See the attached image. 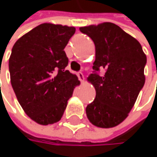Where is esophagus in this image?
Here are the masks:
<instances>
[{
  "label": "esophagus",
  "instance_id": "obj_1",
  "mask_svg": "<svg viewBox=\"0 0 157 157\" xmlns=\"http://www.w3.org/2000/svg\"><path fill=\"white\" fill-rule=\"evenodd\" d=\"M77 75H78V78L81 82H83V81H84V76H83V75H82V72H79V73H77Z\"/></svg>",
  "mask_w": 157,
  "mask_h": 157
}]
</instances>
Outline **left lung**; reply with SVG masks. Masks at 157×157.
I'll return each instance as SVG.
<instances>
[{
	"instance_id": "obj_1",
	"label": "left lung",
	"mask_w": 157,
	"mask_h": 157,
	"mask_svg": "<svg viewBox=\"0 0 157 157\" xmlns=\"http://www.w3.org/2000/svg\"><path fill=\"white\" fill-rule=\"evenodd\" d=\"M80 31L95 45L94 74L88 81L96 95L86 107L87 118L98 127L116 126L127 117L144 87L146 56L139 42L114 23L81 27ZM100 70H105L104 75Z\"/></svg>"
}]
</instances>
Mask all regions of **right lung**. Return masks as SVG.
<instances>
[{"label": "right lung", "instance_id": "add662e5", "mask_svg": "<svg viewBox=\"0 0 157 157\" xmlns=\"http://www.w3.org/2000/svg\"><path fill=\"white\" fill-rule=\"evenodd\" d=\"M75 28L43 23L21 36L9 59L11 83L19 104L36 123L61 120L67 101L80 82L65 67L64 52Z\"/></svg>", "mask_w": 157, "mask_h": 157}]
</instances>
